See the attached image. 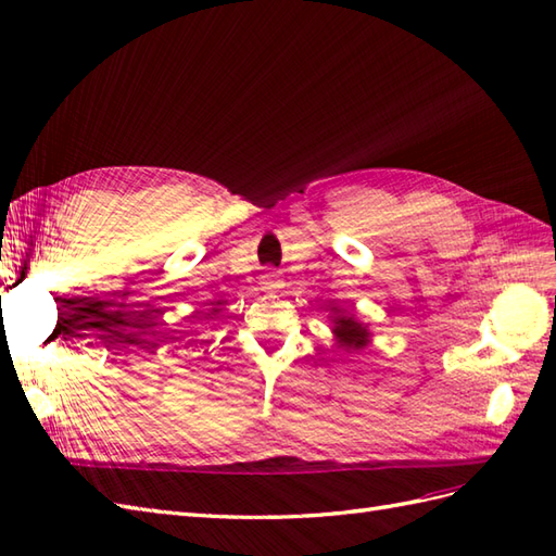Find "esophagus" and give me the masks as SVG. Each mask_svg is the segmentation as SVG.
<instances>
[{
	"label": "esophagus",
	"mask_w": 556,
	"mask_h": 556,
	"mask_svg": "<svg viewBox=\"0 0 556 556\" xmlns=\"http://www.w3.org/2000/svg\"><path fill=\"white\" fill-rule=\"evenodd\" d=\"M277 279H279V275L275 273V269H265V273H263V283H265L267 289H269V287H275Z\"/></svg>",
	"instance_id": "1"
}]
</instances>
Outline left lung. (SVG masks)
Masks as SVG:
<instances>
[{
    "label": "left lung",
    "mask_w": 556,
    "mask_h": 556,
    "mask_svg": "<svg viewBox=\"0 0 556 556\" xmlns=\"http://www.w3.org/2000/svg\"><path fill=\"white\" fill-rule=\"evenodd\" d=\"M333 331H336V336H338V343L343 345L345 350H362L366 343H368V331H366V326H362L359 321H354V317H350V315H340L338 312V317H333Z\"/></svg>",
    "instance_id": "1"
}]
</instances>
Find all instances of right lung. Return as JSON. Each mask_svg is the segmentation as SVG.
I'll return each instance as SVG.
<instances>
[{
	"label": "right lung",
	"mask_w": 556,
	"mask_h": 556,
	"mask_svg": "<svg viewBox=\"0 0 556 556\" xmlns=\"http://www.w3.org/2000/svg\"><path fill=\"white\" fill-rule=\"evenodd\" d=\"M218 305H220V303H218ZM213 312H218V309H213Z\"/></svg>",
	"instance_id": "add662e5"
}]
</instances>
